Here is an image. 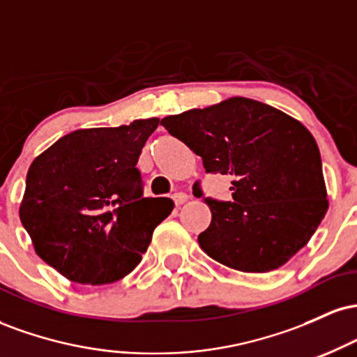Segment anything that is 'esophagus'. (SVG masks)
<instances>
[{"label": "esophagus", "mask_w": 357, "mask_h": 357, "mask_svg": "<svg viewBox=\"0 0 357 357\" xmlns=\"http://www.w3.org/2000/svg\"><path fill=\"white\" fill-rule=\"evenodd\" d=\"M173 199H174V203L178 204V206H179V204H184V203H186L188 199H190V196H188L186 192H174V195H173Z\"/></svg>", "instance_id": "34e87169"}]
</instances>
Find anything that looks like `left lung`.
<instances>
[{"mask_svg":"<svg viewBox=\"0 0 357 357\" xmlns=\"http://www.w3.org/2000/svg\"><path fill=\"white\" fill-rule=\"evenodd\" d=\"M203 159L231 176L233 202L204 198L211 223L198 243L213 260L248 273L280 268L304 248L329 208L317 142L297 119L230 97L161 121ZM196 195H202L195 186Z\"/></svg>","mask_w":357,"mask_h":357,"instance_id":"obj_1","label":"left lung"}]
</instances>
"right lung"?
<instances>
[{
  "label": "right lung",
  "mask_w": 357,
  "mask_h": 357,
  "mask_svg": "<svg viewBox=\"0 0 357 357\" xmlns=\"http://www.w3.org/2000/svg\"><path fill=\"white\" fill-rule=\"evenodd\" d=\"M158 117L129 126L79 129L36 155L26 174L20 220L36 255L77 284L105 285L129 275L169 198H142L137 169Z\"/></svg>",
  "instance_id": "1"
}]
</instances>
